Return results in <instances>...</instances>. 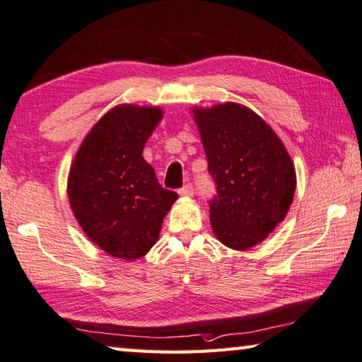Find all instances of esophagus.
<instances>
[{
  "instance_id": "1",
  "label": "esophagus",
  "mask_w": 362,
  "mask_h": 362,
  "mask_svg": "<svg viewBox=\"0 0 362 362\" xmlns=\"http://www.w3.org/2000/svg\"><path fill=\"white\" fill-rule=\"evenodd\" d=\"M177 192H180V195H182V197H192V195H194V187H192L191 182H187V185L182 186Z\"/></svg>"
}]
</instances>
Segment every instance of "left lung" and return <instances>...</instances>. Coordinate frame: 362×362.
<instances>
[{"instance_id":"left-lung-1","label":"left lung","mask_w":362,"mask_h":362,"mask_svg":"<svg viewBox=\"0 0 362 362\" xmlns=\"http://www.w3.org/2000/svg\"><path fill=\"white\" fill-rule=\"evenodd\" d=\"M216 185L210 200L214 235L233 250L261 243L286 216L296 191V171L281 139L246 106L194 110Z\"/></svg>"}]
</instances>
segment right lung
Wrapping results in <instances>:
<instances>
[{"label":"right lung","mask_w":362,"mask_h":362,"mask_svg":"<svg viewBox=\"0 0 362 362\" xmlns=\"http://www.w3.org/2000/svg\"><path fill=\"white\" fill-rule=\"evenodd\" d=\"M162 119L158 107L107 111L74 157L68 197L86 235L114 257L138 259L157 242L177 194L158 185L143 149Z\"/></svg>","instance_id":"obj_1"}]
</instances>
